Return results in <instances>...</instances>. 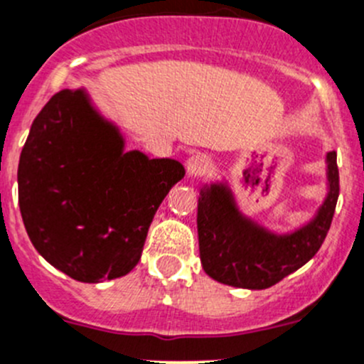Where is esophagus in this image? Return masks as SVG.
Here are the masks:
<instances>
[{"label": "esophagus", "mask_w": 364, "mask_h": 364, "mask_svg": "<svg viewBox=\"0 0 364 364\" xmlns=\"http://www.w3.org/2000/svg\"><path fill=\"white\" fill-rule=\"evenodd\" d=\"M210 166L212 165H210L208 156L205 154H193L186 159V172H188V176H193V178L208 174Z\"/></svg>", "instance_id": "1"}]
</instances>
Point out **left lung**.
<instances>
[{"mask_svg":"<svg viewBox=\"0 0 364 364\" xmlns=\"http://www.w3.org/2000/svg\"><path fill=\"white\" fill-rule=\"evenodd\" d=\"M327 198L312 220L285 235L269 232L244 215L226 183L203 186L198 203V235L205 273L233 287L267 289L300 269L318 253L334 217L339 196L334 151L327 154Z\"/></svg>","mask_w":364,"mask_h":364,"instance_id":"1","label":"left lung"}]
</instances>
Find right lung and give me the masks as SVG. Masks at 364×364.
<instances>
[{
  "mask_svg": "<svg viewBox=\"0 0 364 364\" xmlns=\"http://www.w3.org/2000/svg\"><path fill=\"white\" fill-rule=\"evenodd\" d=\"M185 166L125 151L86 90L53 95L30 127L18 168L19 210L44 260L98 284L138 264L156 210Z\"/></svg>",
  "mask_w": 364,
  "mask_h": 364,
  "instance_id": "obj_1",
  "label": "right lung"
}]
</instances>
